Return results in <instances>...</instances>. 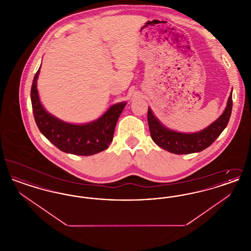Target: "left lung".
Returning a JSON list of instances; mask_svg holds the SVG:
<instances>
[{"label":"left lung","mask_w":251,"mask_h":251,"mask_svg":"<svg viewBox=\"0 0 251 251\" xmlns=\"http://www.w3.org/2000/svg\"><path fill=\"white\" fill-rule=\"evenodd\" d=\"M232 110V95L228 97L224 113L213 124L196 133H181L164 127L149 108L148 122L152 140L159 147L175 154L199 152L210 147L227 127Z\"/></svg>","instance_id":"left-lung-1"}]
</instances>
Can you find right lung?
<instances>
[{
  "mask_svg": "<svg viewBox=\"0 0 251 251\" xmlns=\"http://www.w3.org/2000/svg\"><path fill=\"white\" fill-rule=\"evenodd\" d=\"M36 72L31 87L34 118L41 133L60 151L75 155H94L106 150L112 142L116 124L126 102L109 108L99 120L84 125H73L52 117L41 105L36 89Z\"/></svg>",
  "mask_w": 251,
  "mask_h": 251,
  "instance_id": "add662e5",
  "label": "right lung"
}]
</instances>
